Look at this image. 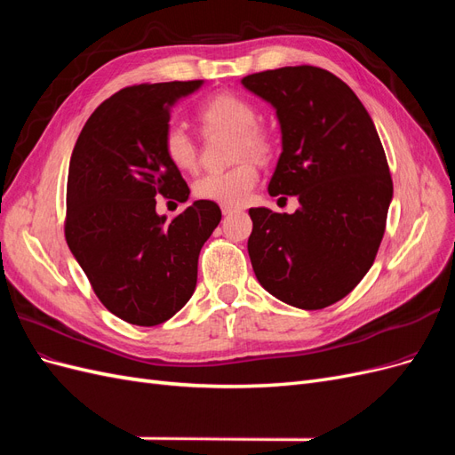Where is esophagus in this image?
Segmentation results:
<instances>
[{
	"label": "esophagus",
	"instance_id": "34e87169",
	"mask_svg": "<svg viewBox=\"0 0 455 455\" xmlns=\"http://www.w3.org/2000/svg\"><path fill=\"white\" fill-rule=\"evenodd\" d=\"M237 209L235 206H231V204H222V214L224 216H228V214H231V212H235Z\"/></svg>",
	"mask_w": 455,
	"mask_h": 455
}]
</instances>
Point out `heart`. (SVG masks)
Listing matches in <instances>:
<instances>
[{"mask_svg":"<svg viewBox=\"0 0 455 455\" xmlns=\"http://www.w3.org/2000/svg\"><path fill=\"white\" fill-rule=\"evenodd\" d=\"M199 119L206 129L228 131L237 136V157H267L271 142L267 134L258 127V109L252 102L237 94H214L199 109ZM164 156L176 169L189 171L197 163V146L189 132L171 123L163 134ZM258 182V171L252 163L244 161L228 171H212L199 176L194 184V194L203 201L218 204H241L249 199Z\"/></svg>","mask_w":455,"mask_h":455,"instance_id":"obj_1","label":"heart"}]
</instances>
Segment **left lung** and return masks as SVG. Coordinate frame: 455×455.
Masks as SVG:
<instances>
[{"mask_svg": "<svg viewBox=\"0 0 455 455\" xmlns=\"http://www.w3.org/2000/svg\"><path fill=\"white\" fill-rule=\"evenodd\" d=\"M241 84L271 104L281 127L283 151L269 196H294L299 203L294 214L249 211L256 279L292 307L332 306L374 264L393 199L374 121L356 94L323 68L284 66Z\"/></svg>", "mask_w": 455, "mask_h": 455, "instance_id": "obj_1", "label": "left lung"}]
</instances>
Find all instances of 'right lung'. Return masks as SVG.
I'll return each mask as SVG.
<instances>
[{"instance_id":"obj_1","label":"right lung","mask_w":455,"mask_h":455,"mask_svg":"<svg viewBox=\"0 0 455 455\" xmlns=\"http://www.w3.org/2000/svg\"><path fill=\"white\" fill-rule=\"evenodd\" d=\"M204 81L127 87L87 119L68 169L66 243L109 313L136 326L169 321L197 284L204 241L222 220L194 201L171 222L156 197L186 203L189 188L164 156L171 108Z\"/></svg>"}]
</instances>
